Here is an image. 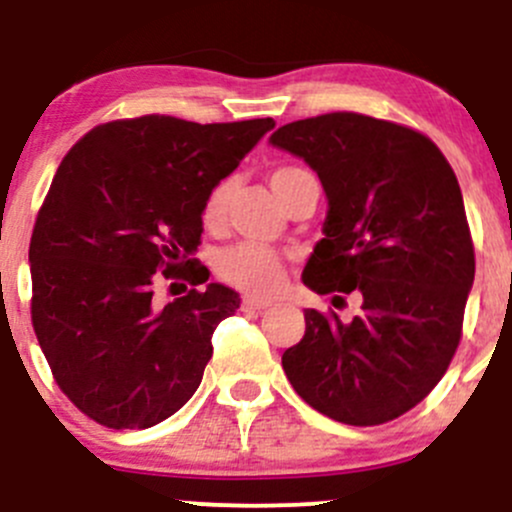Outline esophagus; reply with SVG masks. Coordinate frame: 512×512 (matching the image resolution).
Here are the masks:
<instances>
[{
  "instance_id": "1",
  "label": "esophagus",
  "mask_w": 512,
  "mask_h": 512,
  "mask_svg": "<svg viewBox=\"0 0 512 512\" xmlns=\"http://www.w3.org/2000/svg\"><path fill=\"white\" fill-rule=\"evenodd\" d=\"M270 299H262V297H255V294H247V297H242V309H255V312H262V309L270 307Z\"/></svg>"
}]
</instances>
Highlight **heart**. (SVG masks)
Returning <instances> with one entry per match:
<instances>
[{"label":"heart","instance_id":"heart-1","mask_svg":"<svg viewBox=\"0 0 512 512\" xmlns=\"http://www.w3.org/2000/svg\"><path fill=\"white\" fill-rule=\"evenodd\" d=\"M304 170L299 168H277L270 175V185L277 195L285 188L289 180L302 175ZM232 193H235V178H225L210 188L203 203V223L208 227L223 225L227 208H230ZM218 275L230 285L245 289L252 294H272L282 287L285 282V267H282L280 257L272 250L262 245H252V242H242V245L230 247V250L220 252L218 257Z\"/></svg>","mask_w":512,"mask_h":512}]
</instances>
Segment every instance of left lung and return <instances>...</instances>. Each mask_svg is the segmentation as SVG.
<instances>
[{
  "mask_svg": "<svg viewBox=\"0 0 512 512\" xmlns=\"http://www.w3.org/2000/svg\"><path fill=\"white\" fill-rule=\"evenodd\" d=\"M270 143L302 158L327 195L302 282L361 297L352 322L304 312V337L282 354L289 384L349 426L399 418L461 342L476 255L456 173L426 136L361 113L287 123Z\"/></svg>",
  "mask_w": 512,
  "mask_h": 512,
  "instance_id": "1",
  "label": "left lung"
}]
</instances>
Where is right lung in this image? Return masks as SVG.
<instances>
[{"label":"right lung","mask_w":512,"mask_h":512,"mask_svg":"<svg viewBox=\"0 0 512 512\" xmlns=\"http://www.w3.org/2000/svg\"><path fill=\"white\" fill-rule=\"evenodd\" d=\"M272 128L143 116L96 126L61 160L29 245L32 322L86 416L151 428L195 394L240 294L210 282L158 307L156 272L208 280L195 265L205 195Z\"/></svg>","instance_id":"1"}]
</instances>
